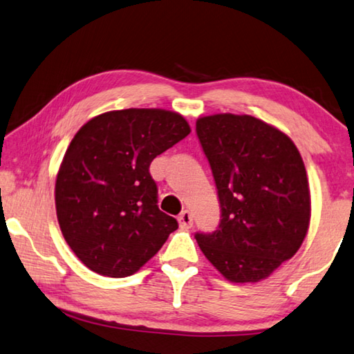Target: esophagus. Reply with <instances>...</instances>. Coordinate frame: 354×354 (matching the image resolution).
Masks as SVG:
<instances>
[{"label":"esophagus","mask_w":354,"mask_h":354,"mask_svg":"<svg viewBox=\"0 0 354 354\" xmlns=\"http://www.w3.org/2000/svg\"><path fill=\"white\" fill-rule=\"evenodd\" d=\"M178 221H179V225L183 228H190L194 225V217L190 214V211H183L181 214H179Z\"/></svg>","instance_id":"34e87169"}]
</instances>
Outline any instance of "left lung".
Returning a JSON list of instances; mask_svg holds the SVG:
<instances>
[{
  "label": "left lung",
  "mask_w": 354,
  "mask_h": 354,
  "mask_svg": "<svg viewBox=\"0 0 354 354\" xmlns=\"http://www.w3.org/2000/svg\"><path fill=\"white\" fill-rule=\"evenodd\" d=\"M222 218L197 233L201 252L230 282L266 279L299 250L310 223L304 162L291 138L250 115L197 120Z\"/></svg>",
  "instance_id": "8db88e82"
}]
</instances>
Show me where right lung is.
Masks as SVG:
<instances>
[{
	"label": "right lung",
	"mask_w": 354,
	"mask_h": 354,
	"mask_svg": "<svg viewBox=\"0 0 354 354\" xmlns=\"http://www.w3.org/2000/svg\"><path fill=\"white\" fill-rule=\"evenodd\" d=\"M189 133L181 115L162 109L106 111L75 133L56 175L55 205L66 243L86 268L132 276L178 228L157 206L149 165Z\"/></svg>",
	"instance_id": "add662e5"
}]
</instances>
